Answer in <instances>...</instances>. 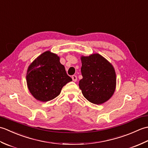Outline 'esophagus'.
Returning <instances> with one entry per match:
<instances>
[{
	"label": "esophagus",
	"instance_id": "esophagus-1",
	"mask_svg": "<svg viewBox=\"0 0 148 148\" xmlns=\"http://www.w3.org/2000/svg\"><path fill=\"white\" fill-rule=\"evenodd\" d=\"M72 80H73V81L76 82V81H77V76H75V75H73V76H72Z\"/></svg>",
	"mask_w": 148,
	"mask_h": 148
}]
</instances>
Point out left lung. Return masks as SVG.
<instances>
[{
  "instance_id": "1",
  "label": "left lung",
  "mask_w": 148,
  "mask_h": 148,
  "mask_svg": "<svg viewBox=\"0 0 148 148\" xmlns=\"http://www.w3.org/2000/svg\"><path fill=\"white\" fill-rule=\"evenodd\" d=\"M83 79L79 86L83 96L94 104H102L114 94L116 86L114 68L98 53L81 56Z\"/></svg>"
}]
</instances>
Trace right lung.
Masks as SVG:
<instances>
[{
  "label": "right lung",
  "mask_w": 148,
  "mask_h": 148,
  "mask_svg": "<svg viewBox=\"0 0 148 148\" xmlns=\"http://www.w3.org/2000/svg\"><path fill=\"white\" fill-rule=\"evenodd\" d=\"M26 79L28 88L37 100L48 102L56 98L62 88L72 81L60 62V57L50 51L40 55L27 69Z\"/></svg>",
  "instance_id": "right-lung-1"
}]
</instances>
